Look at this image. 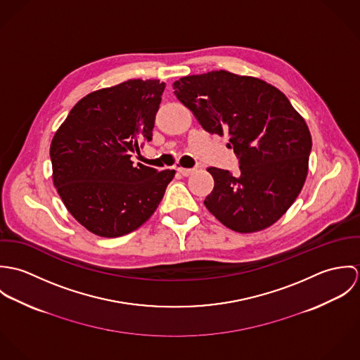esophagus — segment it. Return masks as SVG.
Returning a JSON list of instances; mask_svg holds the SVG:
<instances>
[{"label":"esophagus","instance_id":"34e87169","mask_svg":"<svg viewBox=\"0 0 360 360\" xmlns=\"http://www.w3.org/2000/svg\"><path fill=\"white\" fill-rule=\"evenodd\" d=\"M177 172L181 174V176H190L191 173H194V169H186V167H177Z\"/></svg>","mask_w":360,"mask_h":360}]
</instances>
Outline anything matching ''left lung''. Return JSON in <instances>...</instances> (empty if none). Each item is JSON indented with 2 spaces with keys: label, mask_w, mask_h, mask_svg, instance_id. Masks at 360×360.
I'll list each match as a JSON object with an SVG mask.
<instances>
[{
  "label": "left lung",
  "mask_w": 360,
  "mask_h": 360,
  "mask_svg": "<svg viewBox=\"0 0 360 360\" xmlns=\"http://www.w3.org/2000/svg\"><path fill=\"white\" fill-rule=\"evenodd\" d=\"M173 89L207 133L229 134L238 158V174L207 167L214 180L207 210L238 233L276 223L307 180L311 137L304 117L274 86L227 70L181 77Z\"/></svg>",
  "instance_id": "1"
}]
</instances>
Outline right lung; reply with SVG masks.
Returning a JSON list of instances; mask_svg holds the SVG:
<instances>
[{
	"label": "right lung",
	"instance_id": "right-lung-1",
	"mask_svg": "<svg viewBox=\"0 0 360 360\" xmlns=\"http://www.w3.org/2000/svg\"><path fill=\"white\" fill-rule=\"evenodd\" d=\"M165 83L127 80L83 97L50 147L52 181L69 213L96 236L113 238L146 223L174 170L158 172L131 155L153 140Z\"/></svg>",
	"mask_w": 360,
	"mask_h": 360
}]
</instances>
